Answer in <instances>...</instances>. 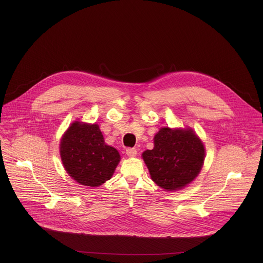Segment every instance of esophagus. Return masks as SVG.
Returning <instances> with one entry per match:
<instances>
[{
    "mask_svg": "<svg viewBox=\"0 0 263 263\" xmlns=\"http://www.w3.org/2000/svg\"><path fill=\"white\" fill-rule=\"evenodd\" d=\"M126 155L128 157H136L137 156V150L134 148H127L126 149Z\"/></svg>",
    "mask_w": 263,
    "mask_h": 263,
    "instance_id": "obj_1",
    "label": "esophagus"
}]
</instances>
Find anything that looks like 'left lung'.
Returning a JSON list of instances; mask_svg holds the SVG:
<instances>
[{
  "label": "left lung",
  "mask_w": 263,
  "mask_h": 263,
  "mask_svg": "<svg viewBox=\"0 0 263 263\" xmlns=\"http://www.w3.org/2000/svg\"><path fill=\"white\" fill-rule=\"evenodd\" d=\"M143 159L157 185L166 190L181 189L199 173L204 147L192 129L162 127L154 138V149Z\"/></svg>",
  "instance_id": "1"
}]
</instances>
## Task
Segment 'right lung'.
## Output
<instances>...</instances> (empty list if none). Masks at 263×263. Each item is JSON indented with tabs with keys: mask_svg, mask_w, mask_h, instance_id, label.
Returning <instances> with one entry per match:
<instances>
[{
	"mask_svg": "<svg viewBox=\"0 0 263 263\" xmlns=\"http://www.w3.org/2000/svg\"><path fill=\"white\" fill-rule=\"evenodd\" d=\"M61 158L73 179L92 187L109 180L120 160L117 150L104 143L97 124L77 121L61 141Z\"/></svg>",
	"mask_w": 263,
	"mask_h": 263,
	"instance_id": "right-lung-1",
	"label": "right lung"
}]
</instances>
